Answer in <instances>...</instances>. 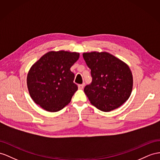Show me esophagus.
<instances>
[{"mask_svg":"<svg viewBox=\"0 0 160 160\" xmlns=\"http://www.w3.org/2000/svg\"><path fill=\"white\" fill-rule=\"evenodd\" d=\"M84 85H85L84 83L82 84H79V85H78V88H79V89H83L84 87Z\"/></svg>","mask_w":160,"mask_h":160,"instance_id":"1","label":"esophagus"}]
</instances>
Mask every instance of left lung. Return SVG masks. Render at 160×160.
Instances as JSON below:
<instances>
[{
  "instance_id": "obj_1",
  "label": "left lung",
  "mask_w": 160,
  "mask_h": 160,
  "mask_svg": "<svg viewBox=\"0 0 160 160\" xmlns=\"http://www.w3.org/2000/svg\"><path fill=\"white\" fill-rule=\"evenodd\" d=\"M83 58L91 70L92 82L84 89L91 104L105 112L120 107L132 90L128 65L107 52H84Z\"/></svg>"
}]
</instances>
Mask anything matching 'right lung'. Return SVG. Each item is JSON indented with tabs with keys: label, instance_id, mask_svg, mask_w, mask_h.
I'll return each instance as SVG.
<instances>
[{
	"label": "right lung",
	"instance_id": "add662e5",
	"mask_svg": "<svg viewBox=\"0 0 160 160\" xmlns=\"http://www.w3.org/2000/svg\"><path fill=\"white\" fill-rule=\"evenodd\" d=\"M76 52L50 51L32 65L27 76L30 95L36 104L50 112L62 109L78 90L70 68L79 59Z\"/></svg>",
	"mask_w": 160,
	"mask_h": 160
}]
</instances>
